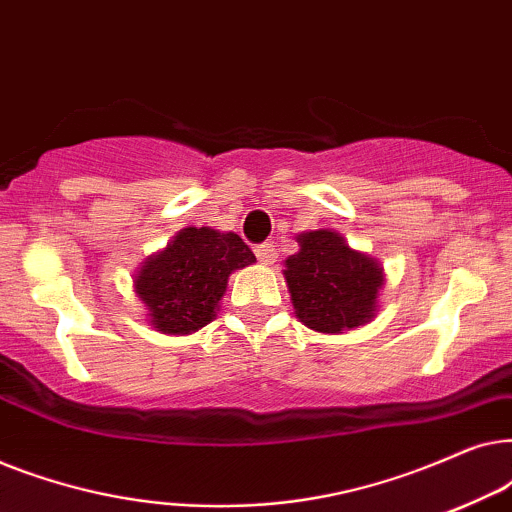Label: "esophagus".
Segmentation results:
<instances>
[{
  "label": "esophagus",
  "mask_w": 512,
  "mask_h": 512,
  "mask_svg": "<svg viewBox=\"0 0 512 512\" xmlns=\"http://www.w3.org/2000/svg\"><path fill=\"white\" fill-rule=\"evenodd\" d=\"M254 251H256L258 261H261L263 265H272V263L277 261V249H275V244H258V247H256Z\"/></svg>",
  "instance_id": "1"
}]
</instances>
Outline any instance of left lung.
<instances>
[{
    "label": "left lung",
    "instance_id": "left-lung-1",
    "mask_svg": "<svg viewBox=\"0 0 512 512\" xmlns=\"http://www.w3.org/2000/svg\"><path fill=\"white\" fill-rule=\"evenodd\" d=\"M298 254L284 261L296 317L317 333H342L368 324L384 286L382 265L349 247L335 230L298 237Z\"/></svg>",
    "mask_w": 512,
    "mask_h": 512
}]
</instances>
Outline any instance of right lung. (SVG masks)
Masks as SVG:
<instances>
[{"label": "right lung", "instance_id": "1", "mask_svg": "<svg viewBox=\"0 0 512 512\" xmlns=\"http://www.w3.org/2000/svg\"><path fill=\"white\" fill-rule=\"evenodd\" d=\"M254 261V251L240 235L207 226L184 228L163 251L142 263L135 293L156 331L188 335L216 317L230 272Z\"/></svg>", "mask_w": 512, "mask_h": 512}]
</instances>
